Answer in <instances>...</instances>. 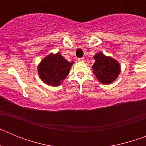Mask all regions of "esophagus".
I'll list each match as a JSON object with an SVG mask.
<instances>
[{"mask_svg":"<svg viewBox=\"0 0 146 146\" xmlns=\"http://www.w3.org/2000/svg\"><path fill=\"white\" fill-rule=\"evenodd\" d=\"M78 60H79L80 62H84L85 58H78Z\"/></svg>","mask_w":146,"mask_h":146,"instance_id":"34e87169","label":"esophagus"}]
</instances>
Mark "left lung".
Segmentation results:
<instances>
[{
	"label": "left lung",
	"instance_id": "1",
	"mask_svg": "<svg viewBox=\"0 0 146 146\" xmlns=\"http://www.w3.org/2000/svg\"><path fill=\"white\" fill-rule=\"evenodd\" d=\"M95 63L92 66L94 74L99 82L103 84H110L116 79L120 74V65L111 57L105 56L102 52L94 55Z\"/></svg>",
	"mask_w": 146,
	"mask_h": 146
}]
</instances>
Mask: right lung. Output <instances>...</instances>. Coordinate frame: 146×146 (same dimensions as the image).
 Here are the masks:
<instances>
[{
	"label": "right lung",
	"instance_id": "right-lung-1",
	"mask_svg": "<svg viewBox=\"0 0 146 146\" xmlns=\"http://www.w3.org/2000/svg\"><path fill=\"white\" fill-rule=\"evenodd\" d=\"M72 64L73 62L67 61L59 52L50 54L38 65V75L46 84L58 86L68 75Z\"/></svg>",
	"mask_w": 146,
	"mask_h": 146
}]
</instances>
